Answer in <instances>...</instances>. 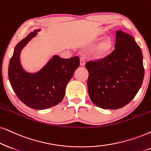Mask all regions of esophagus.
Instances as JSON below:
<instances>
[{"mask_svg": "<svg viewBox=\"0 0 151 151\" xmlns=\"http://www.w3.org/2000/svg\"><path fill=\"white\" fill-rule=\"evenodd\" d=\"M86 64V59L84 57H81L80 58V65H81V66H83L85 65Z\"/></svg>", "mask_w": 151, "mask_h": 151, "instance_id": "esophagus-1", "label": "esophagus"}]
</instances>
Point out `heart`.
<instances>
[{
	"label": "heart",
	"mask_w": 151,
	"mask_h": 151,
	"mask_svg": "<svg viewBox=\"0 0 151 151\" xmlns=\"http://www.w3.org/2000/svg\"><path fill=\"white\" fill-rule=\"evenodd\" d=\"M113 46L112 41L110 39H106L98 44L96 47L93 49V54L95 57H102L111 51Z\"/></svg>",
	"instance_id": "heart-1"
}]
</instances>
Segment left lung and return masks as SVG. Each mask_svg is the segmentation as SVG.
<instances>
[{"instance_id":"1","label":"left lung","mask_w":151,"mask_h":151,"mask_svg":"<svg viewBox=\"0 0 151 151\" xmlns=\"http://www.w3.org/2000/svg\"><path fill=\"white\" fill-rule=\"evenodd\" d=\"M114 48L104 58L86 63L90 98L104 109H117L130 102L144 77L142 50L132 36L116 31Z\"/></svg>"}]
</instances>
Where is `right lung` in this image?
<instances>
[{
  "instance_id": "1",
  "label": "right lung",
  "mask_w": 151,
  "mask_h": 151,
  "mask_svg": "<svg viewBox=\"0 0 151 151\" xmlns=\"http://www.w3.org/2000/svg\"><path fill=\"white\" fill-rule=\"evenodd\" d=\"M38 31L35 30L16 45L9 63L8 77L19 99L28 107L41 110L63 100L66 86L80 63L78 56L65 59L55 55L40 71H25L20 62L21 51Z\"/></svg>"
}]
</instances>
